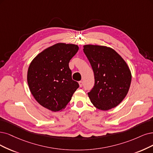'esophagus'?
I'll return each instance as SVG.
<instances>
[{
  "label": "esophagus",
  "instance_id": "obj_1",
  "mask_svg": "<svg viewBox=\"0 0 153 153\" xmlns=\"http://www.w3.org/2000/svg\"><path fill=\"white\" fill-rule=\"evenodd\" d=\"M79 86L81 88L82 87V86H83V82L82 81H79Z\"/></svg>",
  "mask_w": 153,
  "mask_h": 153
}]
</instances>
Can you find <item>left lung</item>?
I'll return each mask as SVG.
<instances>
[{"label":"left lung","mask_w":153,"mask_h":153,"mask_svg":"<svg viewBox=\"0 0 153 153\" xmlns=\"http://www.w3.org/2000/svg\"><path fill=\"white\" fill-rule=\"evenodd\" d=\"M83 51L94 75V85L88 93L91 103L99 110L115 108L125 98L132 76L121 56L110 47L84 45Z\"/></svg>","instance_id":"8db88e82"}]
</instances>
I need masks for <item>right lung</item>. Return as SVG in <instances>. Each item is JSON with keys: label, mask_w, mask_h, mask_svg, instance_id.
<instances>
[{"label": "right lung", "mask_w": 153, "mask_h": 153, "mask_svg": "<svg viewBox=\"0 0 153 153\" xmlns=\"http://www.w3.org/2000/svg\"><path fill=\"white\" fill-rule=\"evenodd\" d=\"M79 50L74 44L56 43L39 53L28 68L27 80L34 98L45 108H64L79 85L72 79L69 67Z\"/></svg>", "instance_id": "obj_1"}]
</instances>
